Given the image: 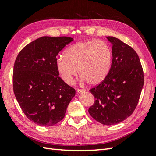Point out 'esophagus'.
<instances>
[{"label":"esophagus","instance_id":"1","mask_svg":"<svg viewBox=\"0 0 156 156\" xmlns=\"http://www.w3.org/2000/svg\"><path fill=\"white\" fill-rule=\"evenodd\" d=\"M76 91H77V92H78V94L79 93H83V92L85 91V90H84V89H78Z\"/></svg>","mask_w":156,"mask_h":156}]
</instances>
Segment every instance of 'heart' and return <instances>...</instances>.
I'll list each match as a JSON object with an SVG mask.
<instances>
[{
  "instance_id": "b5f03b06",
  "label": "heart",
  "mask_w": 156,
  "mask_h": 156,
  "mask_svg": "<svg viewBox=\"0 0 156 156\" xmlns=\"http://www.w3.org/2000/svg\"><path fill=\"white\" fill-rule=\"evenodd\" d=\"M112 61L109 46L106 42L97 40L72 44L65 50V57L58 58L56 65L60 77L67 84L73 83L78 72L82 81L96 85L107 77Z\"/></svg>"
}]
</instances>
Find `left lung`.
<instances>
[{
  "instance_id": "obj_1",
  "label": "left lung",
  "mask_w": 156,
  "mask_h": 156,
  "mask_svg": "<svg viewBox=\"0 0 156 156\" xmlns=\"http://www.w3.org/2000/svg\"><path fill=\"white\" fill-rule=\"evenodd\" d=\"M107 38L112 44V66L105 80L89 90L95 102L88 111L98 122L112 125L134 112L144 85V73L135 50L115 37Z\"/></svg>"
}]
</instances>
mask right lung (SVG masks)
<instances>
[{
  "mask_svg": "<svg viewBox=\"0 0 156 156\" xmlns=\"http://www.w3.org/2000/svg\"><path fill=\"white\" fill-rule=\"evenodd\" d=\"M73 39L43 36L18 54L13 72V89L21 109L36 125L50 126L65 117L76 91L59 77L58 53Z\"/></svg>",
  "mask_w": 156,
  "mask_h": 156,
  "instance_id": "obj_1",
  "label": "right lung"
}]
</instances>
